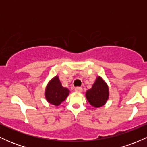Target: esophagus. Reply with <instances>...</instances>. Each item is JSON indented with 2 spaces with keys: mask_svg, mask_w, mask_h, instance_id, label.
I'll list each match as a JSON object with an SVG mask.
<instances>
[{
  "mask_svg": "<svg viewBox=\"0 0 147 147\" xmlns=\"http://www.w3.org/2000/svg\"><path fill=\"white\" fill-rule=\"evenodd\" d=\"M75 90L76 92H82L83 91V89L82 87H76Z\"/></svg>",
  "mask_w": 147,
  "mask_h": 147,
  "instance_id": "1",
  "label": "esophagus"
}]
</instances>
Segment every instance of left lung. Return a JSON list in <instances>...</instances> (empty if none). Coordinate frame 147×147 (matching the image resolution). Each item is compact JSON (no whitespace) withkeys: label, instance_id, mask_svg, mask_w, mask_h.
<instances>
[{"label":"left lung","instance_id":"8db88e82","mask_svg":"<svg viewBox=\"0 0 147 147\" xmlns=\"http://www.w3.org/2000/svg\"><path fill=\"white\" fill-rule=\"evenodd\" d=\"M86 97L91 106L99 108L106 104L109 97V86L102 77L96 79L92 88L86 92Z\"/></svg>","mask_w":147,"mask_h":147}]
</instances>
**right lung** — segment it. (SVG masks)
Here are the masks:
<instances>
[{
  "instance_id": "1",
  "label": "right lung",
  "mask_w": 147,
  "mask_h": 147,
  "mask_svg": "<svg viewBox=\"0 0 147 147\" xmlns=\"http://www.w3.org/2000/svg\"><path fill=\"white\" fill-rule=\"evenodd\" d=\"M70 90L62 86L58 76H55L49 82L45 91L47 102L55 106H59L66 99Z\"/></svg>"
}]
</instances>
